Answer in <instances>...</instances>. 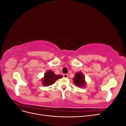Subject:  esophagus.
<instances>
[{"instance_id": "34e87169", "label": "esophagus", "mask_w": 126, "mask_h": 126, "mask_svg": "<svg viewBox=\"0 0 126 126\" xmlns=\"http://www.w3.org/2000/svg\"><path fill=\"white\" fill-rule=\"evenodd\" d=\"M63 77H64V78H68V74H63Z\"/></svg>"}]
</instances>
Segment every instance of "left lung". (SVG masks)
I'll list each match as a JSON object with an SVG mask.
<instances>
[{"label": "left lung", "instance_id": "1", "mask_svg": "<svg viewBox=\"0 0 126 126\" xmlns=\"http://www.w3.org/2000/svg\"><path fill=\"white\" fill-rule=\"evenodd\" d=\"M72 79H73L74 84L77 87L82 88L86 86L87 82L85 81V77L82 72H77Z\"/></svg>", "mask_w": 126, "mask_h": 126}]
</instances>
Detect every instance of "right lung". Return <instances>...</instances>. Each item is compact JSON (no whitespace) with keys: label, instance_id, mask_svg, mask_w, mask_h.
<instances>
[{"label":"right lung","instance_id":"right-lung-1","mask_svg":"<svg viewBox=\"0 0 126 126\" xmlns=\"http://www.w3.org/2000/svg\"><path fill=\"white\" fill-rule=\"evenodd\" d=\"M62 75H56L54 74V71L48 70L44 74V77L41 79L42 85L45 86H49L54 84L57 79L62 78Z\"/></svg>","mask_w":126,"mask_h":126}]
</instances>
